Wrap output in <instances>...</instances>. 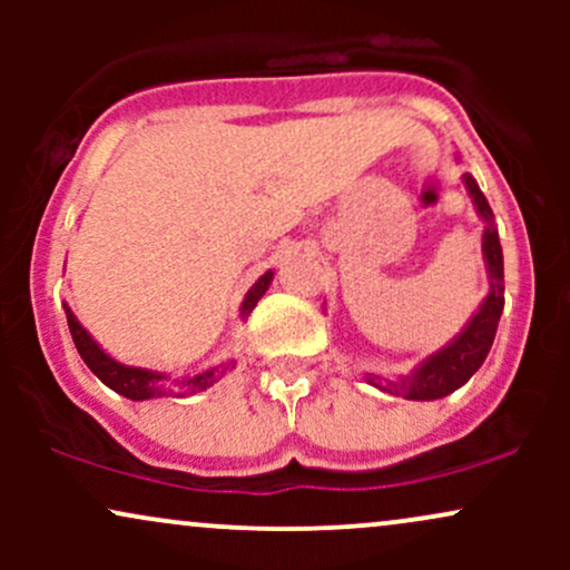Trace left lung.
I'll return each instance as SVG.
<instances>
[{"instance_id": "obj_1", "label": "left lung", "mask_w": 570, "mask_h": 570, "mask_svg": "<svg viewBox=\"0 0 570 570\" xmlns=\"http://www.w3.org/2000/svg\"><path fill=\"white\" fill-rule=\"evenodd\" d=\"M463 185H466L469 195H472L476 214L488 222L485 233H482V254H485L490 292L482 299L480 311L472 316V322L463 326L461 335L450 340L442 351L431 353L421 367L412 370V375L402 377V383L381 385L370 375V383L389 391V394H402L404 399H417V402H431V399L453 394L455 389H461L482 367L490 345H493L495 330H499V318L503 311V254L499 244V230L493 225V212H490L488 198L476 187L474 176L463 174Z\"/></svg>"}]
</instances>
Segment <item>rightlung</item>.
Wrapping results in <instances>:
<instances>
[{
	"mask_svg": "<svg viewBox=\"0 0 570 570\" xmlns=\"http://www.w3.org/2000/svg\"><path fill=\"white\" fill-rule=\"evenodd\" d=\"M273 281V271H267L263 278L257 281V284L252 286L246 294L244 305H240V318H246L248 313L254 311V305L259 303V297L267 292V286H271ZM67 307V305H63ZM67 322H69V332H71V340H75L77 351H80L82 362L88 364L90 372L101 381L104 385H109V389L117 391V394L134 399V402H141V399H155V396H171V394H195V391H206L208 385H214L219 381L222 375H225V370L230 367V364H219V367H212L206 372H200V375H193V377H181V381H174V383H166L168 377L160 375V372H153V370H141V367H128V364H120L115 362L112 356H107L101 348H98V343L94 337L88 335V332L82 330V324L77 322L75 313L67 307Z\"/></svg>",
	"mask_w": 570,
	"mask_h": 570,
	"instance_id": "add662e5",
	"label": "right lung"
}]
</instances>
